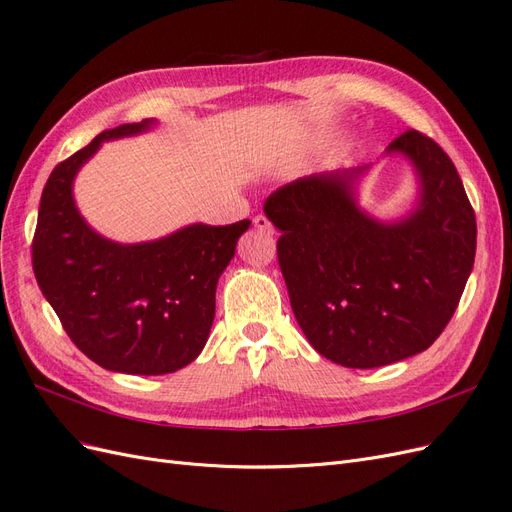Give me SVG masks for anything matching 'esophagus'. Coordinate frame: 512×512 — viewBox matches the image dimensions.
I'll return each instance as SVG.
<instances>
[{"instance_id":"1","label":"esophagus","mask_w":512,"mask_h":512,"mask_svg":"<svg viewBox=\"0 0 512 512\" xmlns=\"http://www.w3.org/2000/svg\"><path fill=\"white\" fill-rule=\"evenodd\" d=\"M254 226L260 230V232H265V235H273V224L265 218V215H256L254 218Z\"/></svg>"}]
</instances>
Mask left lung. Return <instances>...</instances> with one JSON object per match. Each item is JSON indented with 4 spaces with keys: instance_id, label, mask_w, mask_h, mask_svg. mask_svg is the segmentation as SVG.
Returning <instances> with one entry per match:
<instances>
[{
    "instance_id": "1",
    "label": "left lung",
    "mask_w": 512,
    "mask_h": 512,
    "mask_svg": "<svg viewBox=\"0 0 512 512\" xmlns=\"http://www.w3.org/2000/svg\"><path fill=\"white\" fill-rule=\"evenodd\" d=\"M406 158L416 203L395 220L359 205L374 164L301 177L265 213L282 232L277 260L307 342L337 365L371 369L427 350L453 318L476 254V218L438 143L408 130L384 149Z\"/></svg>"
}]
</instances>
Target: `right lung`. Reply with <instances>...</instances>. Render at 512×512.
Here are the masks:
<instances>
[{"mask_svg": "<svg viewBox=\"0 0 512 512\" xmlns=\"http://www.w3.org/2000/svg\"><path fill=\"white\" fill-rule=\"evenodd\" d=\"M156 119L104 130L46 181L32 260L38 286L83 354L108 371L162 376L203 352L215 288L250 220L190 224L166 237L119 243L87 224L74 179L102 143L156 128Z\"/></svg>", "mask_w": 512, "mask_h": 512, "instance_id": "right-lung-1", "label": "right lung"}]
</instances>
